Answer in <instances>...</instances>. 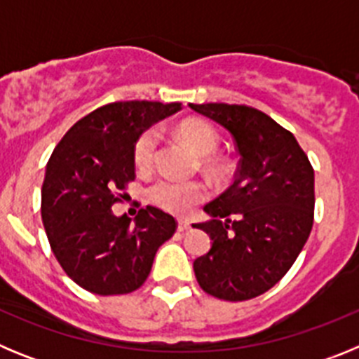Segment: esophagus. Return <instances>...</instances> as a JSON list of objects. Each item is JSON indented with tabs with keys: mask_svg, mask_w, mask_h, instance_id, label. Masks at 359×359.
Segmentation results:
<instances>
[{
	"mask_svg": "<svg viewBox=\"0 0 359 359\" xmlns=\"http://www.w3.org/2000/svg\"><path fill=\"white\" fill-rule=\"evenodd\" d=\"M177 230H180V231L190 230V223H189V221H185V219H180V221H177Z\"/></svg>",
	"mask_w": 359,
	"mask_h": 359,
	"instance_id": "1",
	"label": "esophagus"
}]
</instances>
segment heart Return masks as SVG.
<instances>
[{
	"instance_id": "obj_1",
	"label": "heart",
	"mask_w": 359,
	"mask_h": 359,
	"mask_svg": "<svg viewBox=\"0 0 359 359\" xmlns=\"http://www.w3.org/2000/svg\"><path fill=\"white\" fill-rule=\"evenodd\" d=\"M177 136L187 145L194 149L196 154L203 156V165L212 172H221V165L214 158L217 152L221 138L215 128L203 120H185L177 128ZM158 145H160V131L158 128H147L136 138L133 147V158L138 169H149L156 158ZM210 190L203 182H180L172 177H161L152 185H149L147 201L161 210L174 215H189L190 212L208 198Z\"/></svg>"
}]
</instances>
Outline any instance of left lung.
Here are the masks:
<instances>
[{
    "label": "left lung",
    "instance_id": "8db88e82",
    "mask_svg": "<svg viewBox=\"0 0 359 359\" xmlns=\"http://www.w3.org/2000/svg\"><path fill=\"white\" fill-rule=\"evenodd\" d=\"M233 136L236 182L208 203L201 228L212 248L194 261L205 293L241 302L266 293L290 271L313 228L315 170L287 129L241 104H189Z\"/></svg>",
    "mask_w": 359,
    "mask_h": 359
}]
</instances>
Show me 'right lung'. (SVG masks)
Returning <instances> with one entry per match:
<instances>
[{
	"label": "right lung",
	"instance_id": "1",
	"mask_svg": "<svg viewBox=\"0 0 359 359\" xmlns=\"http://www.w3.org/2000/svg\"><path fill=\"white\" fill-rule=\"evenodd\" d=\"M182 109L180 102H111L72 126L53 149L41 190L50 246L73 282L97 294L133 293L147 280L158 248L176 219L140 208L135 223L111 207L135 182L133 147L151 123Z\"/></svg>",
	"mask_w": 359,
	"mask_h": 359
}]
</instances>
